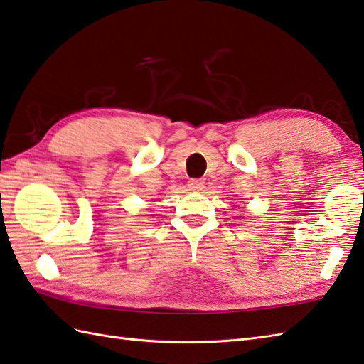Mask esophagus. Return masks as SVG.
Wrapping results in <instances>:
<instances>
[{"mask_svg":"<svg viewBox=\"0 0 364 364\" xmlns=\"http://www.w3.org/2000/svg\"><path fill=\"white\" fill-rule=\"evenodd\" d=\"M188 188H189L191 191H196V192H198V191H203V188H205V183H203L201 180L193 178V180H189V183H188Z\"/></svg>","mask_w":364,"mask_h":364,"instance_id":"obj_1","label":"esophagus"}]
</instances>
